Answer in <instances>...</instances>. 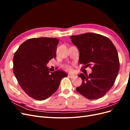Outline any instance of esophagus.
Instances as JSON below:
<instances>
[{"label":"esophagus","instance_id":"obj_1","mask_svg":"<svg viewBox=\"0 0 130 130\" xmlns=\"http://www.w3.org/2000/svg\"><path fill=\"white\" fill-rule=\"evenodd\" d=\"M68 75L71 78H74L75 77V76L74 75H73V74H69Z\"/></svg>","mask_w":130,"mask_h":130}]
</instances>
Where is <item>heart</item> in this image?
Masks as SVG:
<instances>
[{
    "label": "heart",
    "mask_w": 130,
    "mask_h": 130,
    "mask_svg": "<svg viewBox=\"0 0 130 130\" xmlns=\"http://www.w3.org/2000/svg\"><path fill=\"white\" fill-rule=\"evenodd\" d=\"M64 68H65V69H66V70H69V71H70V72L72 71V67L70 66L66 65V66H65Z\"/></svg>",
    "instance_id": "heart-1"
}]
</instances>
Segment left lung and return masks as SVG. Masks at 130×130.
Listing matches in <instances>:
<instances>
[{"instance_id":"obj_1","label":"left lung","mask_w":130,"mask_h":130,"mask_svg":"<svg viewBox=\"0 0 130 130\" xmlns=\"http://www.w3.org/2000/svg\"><path fill=\"white\" fill-rule=\"evenodd\" d=\"M70 38L80 52V63L92 66L89 75H78L82 83L76 89L88 99H99L112 88L118 74L120 63L116 47L108 38L97 34L85 33Z\"/></svg>"}]
</instances>
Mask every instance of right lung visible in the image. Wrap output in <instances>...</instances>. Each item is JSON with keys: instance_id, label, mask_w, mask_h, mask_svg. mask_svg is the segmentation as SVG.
<instances>
[{"instance_id": "add662e5", "label": "right lung", "mask_w": 130, "mask_h": 130, "mask_svg": "<svg viewBox=\"0 0 130 130\" xmlns=\"http://www.w3.org/2000/svg\"><path fill=\"white\" fill-rule=\"evenodd\" d=\"M59 41L55 38H30L23 42L14 53L13 71L19 85L33 99L43 100L57 90L64 71L50 72L46 64L56 57Z\"/></svg>"}]
</instances>
